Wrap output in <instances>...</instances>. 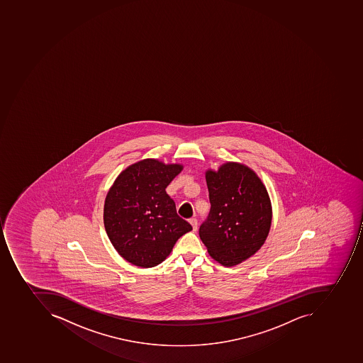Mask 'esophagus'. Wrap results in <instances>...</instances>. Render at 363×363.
Segmentation results:
<instances>
[{"label": "esophagus", "instance_id": "esophagus-1", "mask_svg": "<svg viewBox=\"0 0 363 363\" xmlns=\"http://www.w3.org/2000/svg\"><path fill=\"white\" fill-rule=\"evenodd\" d=\"M189 223L192 225L194 231H196V229H198V220H196V218H192V219L189 220Z\"/></svg>", "mask_w": 363, "mask_h": 363}]
</instances>
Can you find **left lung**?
Instances as JSON below:
<instances>
[{
  "label": "left lung",
  "mask_w": 363,
  "mask_h": 363,
  "mask_svg": "<svg viewBox=\"0 0 363 363\" xmlns=\"http://www.w3.org/2000/svg\"><path fill=\"white\" fill-rule=\"evenodd\" d=\"M206 181L211 209L199 235L212 259L233 267L264 244L273 218L269 194L254 169L238 162L206 169Z\"/></svg>",
  "instance_id": "1"
}]
</instances>
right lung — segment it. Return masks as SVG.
<instances>
[{
  "mask_svg": "<svg viewBox=\"0 0 363 363\" xmlns=\"http://www.w3.org/2000/svg\"><path fill=\"white\" fill-rule=\"evenodd\" d=\"M183 169L180 163L144 159L119 173L107 192L104 225L111 245L138 267L157 266L181 235L192 230L179 217L167 186Z\"/></svg>",
  "mask_w": 363,
  "mask_h": 363,
  "instance_id": "add662e5",
  "label": "right lung"
}]
</instances>
